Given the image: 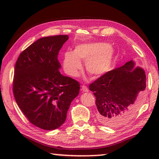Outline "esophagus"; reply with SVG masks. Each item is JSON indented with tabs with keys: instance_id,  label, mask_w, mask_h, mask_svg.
I'll list each match as a JSON object with an SVG mask.
<instances>
[{
	"instance_id": "obj_1",
	"label": "esophagus",
	"mask_w": 159,
	"mask_h": 159,
	"mask_svg": "<svg viewBox=\"0 0 159 159\" xmlns=\"http://www.w3.org/2000/svg\"><path fill=\"white\" fill-rule=\"evenodd\" d=\"M81 91H83V92H85V93L88 92V89L87 86H85L84 85H81Z\"/></svg>"
}]
</instances>
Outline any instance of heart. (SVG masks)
Masks as SVG:
<instances>
[{
  "mask_svg": "<svg viewBox=\"0 0 159 159\" xmlns=\"http://www.w3.org/2000/svg\"><path fill=\"white\" fill-rule=\"evenodd\" d=\"M115 51L108 43L94 42L76 45L73 52L63 55V68L70 76H76L82 68L80 61L85 62V69L93 77L107 74L113 65Z\"/></svg>",
  "mask_w": 159,
  "mask_h": 159,
  "instance_id": "heart-1",
  "label": "heart"
}]
</instances>
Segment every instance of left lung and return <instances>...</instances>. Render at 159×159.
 <instances>
[{
	"label": "left lung",
	"instance_id": "left-lung-1",
	"mask_svg": "<svg viewBox=\"0 0 159 159\" xmlns=\"http://www.w3.org/2000/svg\"><path fill=\"white\" fill-rule=\"evenodd\" d=\"M130 60L108 71L89 86L96 98L97 118L102 124L114 127L127 123L138 105V97L146 88L143 69Z\"/></svg>",
	"mask_w": 159,
	"mask_h": 159
}]
</instances>
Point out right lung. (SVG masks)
<instances>
[{"label":"right lung","mask_w":159,"mask_h":159,"mask_svg":"<svg viewBox=\"0 0 159 159\" xmlns=\"http://www.w3.org/2000/svg\"><path fill=\"white\" fill-rule=\"evenodd\" d=\"M67 35L41 38L21 52L15 64L13 93L32 124L51 130L63 124L79 83L62 76L57 55Z\"/></svg>","instance_id":"add662e5"}]
</instances>
